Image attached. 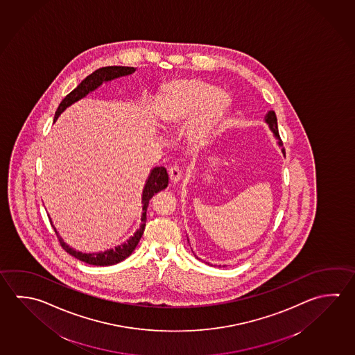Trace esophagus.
Here are the masks:
<instances>
[{"label": "esophagus", "instance_id": "esophagus-1", "mask_svg": "<svg viewBox=\"0 0 355 355\" xmlns=\"http://www.w3.org/2000/svg\"><path fill=\"white\" fill-rule=\"evenodd\" d=\"M180 178L181 173L178 166H171V168H168V179H170V181H171L173 184L179 182Z\"/></svg>", "mask_w": 355, "mask_h": 355}]
</instances>
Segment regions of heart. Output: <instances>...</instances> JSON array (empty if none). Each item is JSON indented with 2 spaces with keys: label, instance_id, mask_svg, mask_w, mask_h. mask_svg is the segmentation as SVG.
Segmentation results:
<instances>
[{
  "label": "heart",
  "instance_id": "b5f03b06",
  "mask_svg": "<svg viewBox=\"0 0 355 355\" xmlns=\"http://www.w3.org/2000/svg\"><path fill=\"white\" fill-rule=\"evenodd\" d=\"M232 97L199 78H181L162 85L155 98V109L164 129L189 123V139L199 146L207 141L220 120L230 109Z\"/></svg>",
  "mask_w": 355,
  "mask_h": 355
}]
</instances>
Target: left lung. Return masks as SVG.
Segmentation results:
<instances>
[{
  "instance_id": "left-lung-1",
  "label": "left lung",
  "mask_w": 355,
  "mask_h": 355,
  "mask_svg": "<svg viewBox=\"0 0 355 355\" xmlns=\"http://www.w3.org/2000/svg\"><path fill=\"white\" fill-rule=\"evenodd\" d=\"M265 123L269 125V128H270L271 131H272V134L277 139V144H279V146L280 148H283V142H282V139H280V136H279V130H277V115H275V112L274 111H269L268 114H266V116H265ZM283 150V154L285 155V150L284 148H282Z\"/></svg>"
}]
</instances>
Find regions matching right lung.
I'll return each instance as SVG.
<instances>
[{
    "instance_id": "add662e5",
    "label": "right lung",
    "mask_w": 355,
    "mask_h": 355,
    "mask_svg": "<svg viewBox=\"0 0 355 355\" xmlns=\"http://www.w3.org/2000/svg\"><path fill=\"white\" fill-rule=\"evenodd\" d=\"M135 70V67H128V66H106V67H101L96 71L92 72L87 78L83 80L81 84L78 85L76 89H73L58 105V110L55 112L53 121H56L58 117L69 106H71L72 103H76L78 100L84 98L87 94L96 90L98 86L103 85V83H107V81H111L114 78H121V76H128V75L134 73ZM168 175L166 173V168L157 166V168L151 170L148 180H146V184H145V187L142 190L141 225L129 240H126V243H123L121 245H117L115 249H109L106 252H92V254L76 252L75 249H72V248L67 245L62 238L58 235V230L52 224L51 219H50V223H51L52 227L58 235V241H60L61 246L64 248V252H69L73 258L78 259L86 264L96 265V266H109V265L117 264V263L123 261V259L130 257L131 252L135 250L136 245L139 244L142 234H144V230H145V225H146V210H148V201L151 200V198L154 196L155 193L165 190L168 187Z\"/></svg>"
}]
</instances>
